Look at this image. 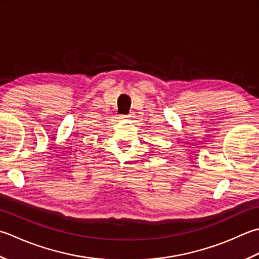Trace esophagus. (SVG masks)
<instances>
[{
  "mask_svg": "<svg viewBox=\"0 0 259 259\" xmlns=\"http://www.w3.org/2000/svg\"><path fill=\"white\" fill-rule=\"evenodd\" d=\"M130 114H122V118H130Z\"/></svg>",
  "mask_w": 259,
  "mask_h": 259,
  "instance_id": "1",
  "label": "esophagus"
}]
</instances>
